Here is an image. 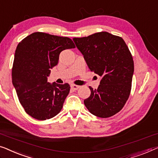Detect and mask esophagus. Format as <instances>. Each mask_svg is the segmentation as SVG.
Returning <instances> with one entry per match:
<instances>
[{
    "instance_id": "esophagus-1",
    "label": "esophagus",
    "mask_w": 158,
    "mask_h": 158,
    "mask_svg": "<svg viewBox=\"0 0 158 158\" xmlns=\"http://www.w3.org/2000/svg\"><path fill=\"white\" fill-rule=\"evenodd\" d=\"M70 87H71V88H72L73 90H77V89H78V88H80L79 85H74V84H72L71 85H70Z\"/></svg>"
}]
</instances>
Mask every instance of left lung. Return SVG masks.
<instances>
[{"label": "left lung", "mask_w": 158, "mask_h": 158, "mask_svg": "<svg viewBox=\"0 0 158 158\" xmlns=\"http://www.w3.org/2000/svg\"><path fill=\"white\" fill-rule=\"evenodd\" d=\"M89 69L100 76L98 89L90 90L84 104L99 118L111 117L120 111L128 99L134 62L122 38L100 32L83 38H73Z\"/></svg>", "instance_id": "1"}]
</instances>
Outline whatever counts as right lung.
I'll return each instance as SVG.
<instances>
[{
	"mask_svg": "<svg viewBox=\"0 0 158 158\" xmlns=\"http://www.w3.org/2000/svg\"><path fill=\"white\" fill-rule=\"evenodd\" d=\"M75 48L69 38L36 32L18 43L12 68V82L25 111L45 120L60 113L70 92L68 83L48 82L51 69L58 65L59 55Z\"/></svg>",
	"mask_w": 158,
	"mask_h": 158,
	"instance_id": "add662e5",
	"label": "right lung"
}]
</instances>
